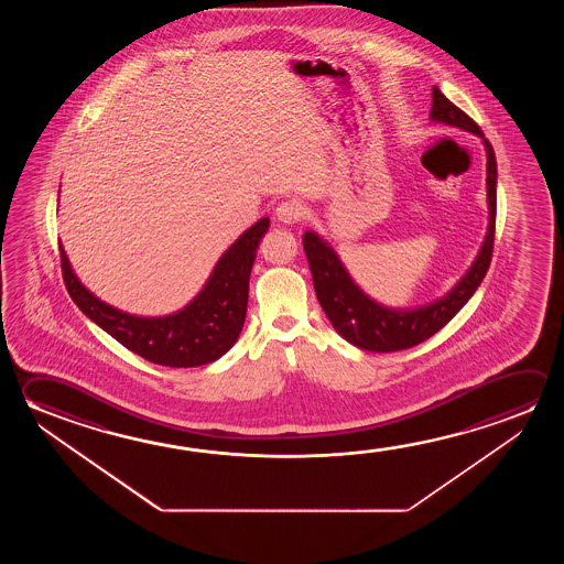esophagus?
Masks as SVG:
<instances>
[{
	"label": "esophagus",
	"mask_w": 564,
	"mask_h": 564,
	"mask_svg": "<svg viewBox=\"0 0 564 564\" xmlns=\"http://www.w3.org/2000/svg\"><path fill=\"white\" fill-rule=\"evenodd\" d=\"M275 214H278L279 223L295 224L305 216V206L299 200H285V203L279 204Z\"/></svg>",
	"instance_id": "obj_1"
}]
</instances>
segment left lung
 <instances>
[{"mask_svg":"<svg viewBox=\"0 0 564 564\" xmlns=\"http://www.w3.org/2000/svg\"><path fill=\"white\" fill-rule=\"evenodd\" d=\"M431 120L443 121L446 126L471 131L484 139L480 126L458 106H454L436 86L433 88ZM484 145L488 153V178H486L489 206L488 234L468 273L458 281V285L454 286L448 295L434 301L431 305L413 308V311H395V308L379 305L351 281L340 259L326 241L321 240L314 231H306L303 236L316 299L326 316L330 318L336 333L354 346L370 351H398L413 348L438 333L444 324L448 323L454 314L470 301V296L480 286L481 279L488 273L491 251H494L496 181H498L496 153L488 139H484Z\"/></svg>","mask_w":564,"mask_h":564,"instance_id":"1","label":"left lung"}]
</instances>
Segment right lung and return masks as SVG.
Returning <instances> with one entry per match:
<instances>
[{"label": "right lung", "instance_id": "obj_1", "mask_svg": "<svg viewBox=\"0 0 564 564\" xmlns=\"http://www.w3.org/2000/svg\"><path fill=\"white\" fill-rule=\"evenodd\" d=\"M268 228L269 218H261L243 231L216 263L193 303L169 316L145 318L106 305L76 279L61 246L66 291L90 321L141 358L169 368L210 364L230 350L240 336L248 311L251 265Z\"/></svg>", "mask_w": 564, "mask_h": 564}]
</instances>
